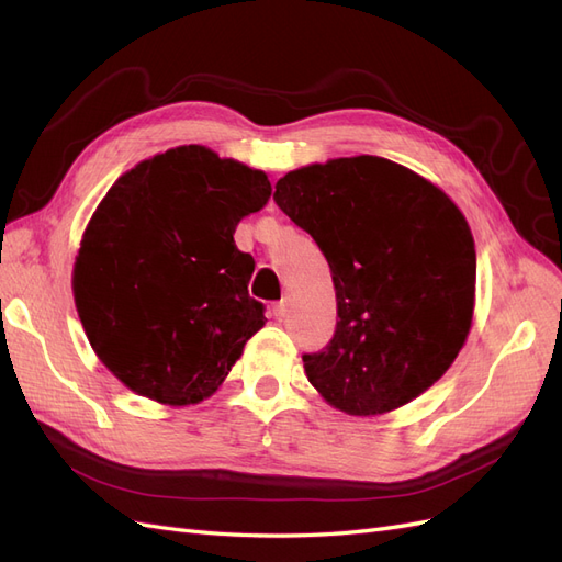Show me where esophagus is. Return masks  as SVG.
I'll return each instance as SVG.
<instances>
[{
    "label": "esophagus",
    "mask_w": 562,
    "mask_h": 562,
    "mask_svg": "<svg viewBox=\"0 0 562 562\" xmlns=\"http://www.w3.org/2000/svg\"><path fill=\"white\" fill-rule=\"evenodd\" d=\"M288 314V300H281L274 304V316L277 318H283Z\"/></svg>",
    "instance_id": "esophagus-1"
}]
</instances>
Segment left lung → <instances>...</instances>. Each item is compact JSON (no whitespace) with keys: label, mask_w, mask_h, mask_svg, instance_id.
<instances>
[{"label":"left lung","mask_w":562,"mask_h":562,"mask_svg":"<svg viewBox=\"0 0 562 562\" xmlns=\"http://www.w3.org/2000/svg\"><path fill=\"white\" fill-rule=\"evenodd\" d=\"M274 201L333 271L335 335L302 356L318 394L370 417L443 378L464 347L475 295L473 236L446 192L361 155L285 173Z\"/></svg>","instance_id":"8db88e82"}]
</instances>
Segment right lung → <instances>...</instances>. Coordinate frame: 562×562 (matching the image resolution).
Instances as JSON below:
<instances>
[{
  "instance_id": "add662e5",
  "label": "right lung",
  "mask_w": 562,
  "mask_h": 562,
  "mask_svg": "<svg viewBox=\"0 0 562 562\" xmlns=\"http://www.w3.org/2000/svg\"><path fill=\"white\" fill-rule=\"evenodd\" d=\"M262 171L182 145L119 178L83 232L75 304L98 359L164 405L213 396L265 326L255 262L234 244L269 201Z\"/></svg>"
}]
</instances>
